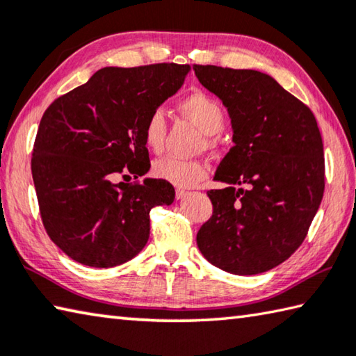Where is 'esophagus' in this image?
Segmentation results:
<instances>
[{"instance_id":"obj_1","label":"esophagus","mask_w":356,"mask_h":356,"mask_svg":"<svg viewBox=\"0 0 356 356\" xmlns=\"http://www.w3.org/2000/svg\"><path fill=\"white\" fill-rule=\"evenodd\" d=\"M188 196V191H185V190H176V199L179 200V199H184V197H186Z\"/></svg>"}]
</instances>
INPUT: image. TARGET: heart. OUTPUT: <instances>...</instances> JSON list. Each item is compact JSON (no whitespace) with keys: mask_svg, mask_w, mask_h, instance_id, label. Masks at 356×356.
Returning <instances> with one entry per match:
<instances>
[{"mask_svg":"<svg viewBox=\"0 0 356 356\" xmlns=\"http://www.w3.org/2000/svg\"><path fill=\"white\" fill-rule=\"evenodd\" d=\"M180 111L191 118L207 135H215L224 127V111L213 96L204 92H193L179 102ZM166 134V120L161 108H154L147 115L143 138L149 151L159 152L163 147ZM152 176L171 184L177 188H191L205 179V165L199 160H186L177 157H163L152 163Z\"/></svg>","mask_w":356,"mask_h":356,"instance_id":"b5f03b06","label":"heart"}]
</instances>
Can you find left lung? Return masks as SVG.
Returning <instances> with one entry per match:
<instances>
[{
  "label": "left lung",
  "instance_id": "obj_1",
  "mask_svg": "<svg viewBox=\"0 0 356 356\" xmlns=\"http://www.w3.org/2000/svg\"><path fill=\"white\" fill-rule=\"evenodd\" d=\"M227 107L235 146L215 174L213 215L197 248L213 266L254 275L279 266L305 240L325 188L324 146L313 112L255 70L193 65ZM246 185L245 189L236 186Z\"/></svg>",
  "mask_w": 356,
  "mask_h": 356
}]
</instances>
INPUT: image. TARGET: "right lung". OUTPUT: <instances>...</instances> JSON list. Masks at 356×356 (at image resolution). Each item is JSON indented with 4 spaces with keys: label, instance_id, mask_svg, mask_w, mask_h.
Here are the masks:
<instances>
[{
    "label": "right lung",
    "instance_id": "obj_1",
    "mask_svg": "<svg viewBox=\"0 0 356 356\" xmlns=\"http://www.w3.org/2000/svg\"><path fill=\"white\" fill-rule=\"evenodd\" d=\"M190 65L107 67L43 113L31 170L48 236L74 261L113 268L149 240V211L171 205L160 179L116 182L149 171L147 115L182 87Z\"/></svg>",
    "mask_w": 356,
    "mask_h": 356
}]
</instances>
